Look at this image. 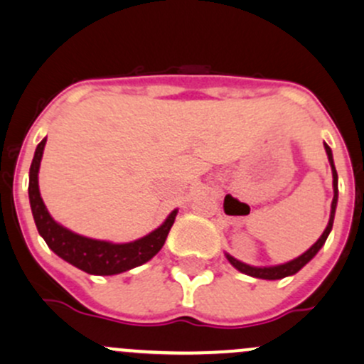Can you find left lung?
I'll return each instance as SVG.
<instances>
[{"mask_svg":"<svg viewBox=\"0 0 364 364\" xmlns=\"http://www.w3.org/2000/svg\"><path fill=\"white\" fill-rule=\"evenodd\" d=\"M326 148V153H328V160H329V165H331V172H333V203H331V215H329V222L328 225H326L324 232H322V236L318 237L317 241H315L314 245H311L310 248H308L306 252L303 253V255L296 257V259L289 260V262L285 264H277V266H250V264H245L241 262V260L234 259L230 253H225L227 260H229L230 264H232L234 267H236L237 271H241V273L248 274V277H253V278H262V280H282V278L285 277H292V274H296L297 271L301 269L303 266H306L308 262H310L311 259H314L315 255H317L318 250H321L322 247H324L326 240H328L329 232H331L333 229V222H335V213H336V204H338V174H336V168H335V161H333V153H331V148H329L328 144H324Z\"/></svg>","mask_w":364,"mask_h":364,"instance_id":"8db88e82","label":"left lung"}]
</instances>
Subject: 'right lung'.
Wrapping results in <instances>:
<instances>
[{"label":"right lung","instance_id":"add662e5","mask_svg":"<svg viewBox=\"0 0 364 364\" xmlns=\"http://www.w3.org/2000/svg\"><path fill=\"white\" fill-rule=\"evenodd\" d=\"M46 142L47 137L42 139V142L35 149V156H33L31 167H29L28 193L36 229H38L40 236L46 240L47 247L72 266L90 274H98V277L124 273V271L134 269V267L151 260L164 247L168 230L178 215V209H174L165 218L159 229L146 234L144 237L130 241V243H112V241L93 240V237L72 232L50 216L40 197L38 171Z\"/></svg>","mask_w":364,"mask_h":364}]
</instances>
